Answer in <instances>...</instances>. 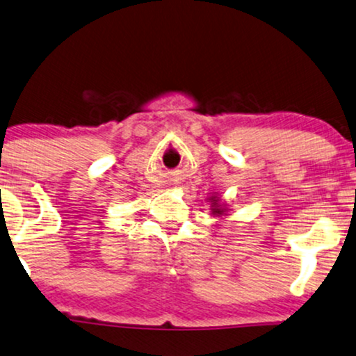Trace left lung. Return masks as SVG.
Returning a JSON list of instances; mask_svg holds the SVG:
<instances>
[{
	"label": "left lung",
	"instance_id": "left-lung-1",
	"mask_svg": "<svg viewBox=\"0 0 356 356\" xmlns=\"http://www.w3.org/2000/svg\"><path fill=\"white\" fill-rule=\"evenodd\" d=\"M209 201H211V207H212V214H214V216H224L225 207L222 204H219V197L212 196V197H209Z\"/></svg>",
	"mask_w": 356,
	"mask_h": 356
}]
</instances>
